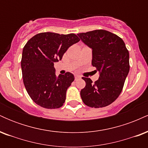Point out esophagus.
Returning <instances> with one entry per match:
<instances>
[{
  "mask_svg": "<svg viewBox=\"0 0 148 148\" xmlns=\"http://www.w3.org/2000/svg\"><path fill=\"white\" fill-rule=\"evenodd\" d=\"M80 76L79 75H74V79H75V80L79 79Z\"/></svg>",
  "mask_w": 148,
  "mask_h": 148,
  "instance_id": "34e87169",
  "label": "esophagus"
}]
</instances>
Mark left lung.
<instances>
[{"label":"left lung","instance_id":"8db88e82","mask_svg":"<svg viewBox=\"0 0 148 148\" xmlns=\"http://www.w3.org/2000/svg\"><path fill=\"white\" fill-rule=\"evenodd\" d=\"M92 49V64L100 72L99 79L92 83L82 77L86 86L81 90L83 101L92 108L110 105L121 93L130 71V54L122 38L105 30L77 34Z\"/></svg>","mask_w":148,"mask_h":148}]
</instances>
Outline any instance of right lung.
<instances>
[{"label": "right lung", "mask_w": 148, "mask_h": 148, "mask_svg": "<svg viewBox=\"0 0 148 148\" xmlns=\"http://www.w3.org/2000/svg\"><path fill=\"white\" fill-rule=\"evenodd\" d=\"M74 33H41L30 39L23 49L22 77L27 92L37 105L48 109L64 104L67 88L74 81L69 72L56 75L54 62L62 59L69 47L79 42Z\"/></svg>", "instance_id": "1"}]
</instances>
